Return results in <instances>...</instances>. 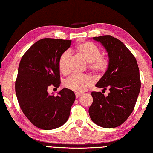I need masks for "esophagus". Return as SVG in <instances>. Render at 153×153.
<instances>
[{
	"label": "esophagus",
	"mask_w": 153,
	"mask_h": 153,
	"mask_svg": "<svg viewBox=\"0 0 153 153\" xmlns=\"http://www.w3.org/2000/svg\"><path fill=\"white\" fill-rule=\"evenodd\" d=\"M81 95H82L81 93H76V98L79 97Z\"/></svg>",
	"instance_id": "34e87169"
}]
</instances>
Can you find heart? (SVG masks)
<instances>
[{
    "label": "heart",
    "mask_w": 153,
    "mask_h": 153,
    "mask_svg": "<svg viewBox=\"0 0 153 153\" xmlns=\"http://www.w3.org/2000/svg\"><path fill=\"white\" fill-rule=\"evenodd\" d=\"M76 51L88 63L90 70L96 74H102L107 70L109 62L106 56L100 55V49L94 44L84 42L77 46ZM70 53L65 51L61 55L59 60V70L63 74H69L70 71ZM94 83V80L88 76L73 75L64 82L66 88L76 92H82L88 88Z\"/></svg>",
    "instance_id": "b5f03b06"
}]
</instances>
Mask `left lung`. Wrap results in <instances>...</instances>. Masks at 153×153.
Instances as JSON below:
<instances>
[{"instance_id": "1", "label": "left lung", "mask_w": 153, "mask_h": 153, "mask_svg": "<svg viewBox=\"0 0 153 153\" xmlns=\"http://www.w3.org/2000/svg\"><path fill=\"white\" fill-rule=\"evenodd\" d=\"M105 48L109 65L96 84L110 92L107 97L92 92L89 115L97 125L113 128L121 125L131 115L140 90L141 82L136 59L124 44L109 35L94 37Z\"/></svg>"}]
</instances>
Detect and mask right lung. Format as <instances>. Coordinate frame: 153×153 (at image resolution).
Segmentation results:
<instances>
[{"label":"right lung","mask_w":153,"mask_h":153,"mask_svg":"<svg viewBox=\"0 0 153 153\" xmlns=\"http://www.w3.org/2000/svg\"><path fill=\"white\" fill-rule=\"evenodd\" d=\"M71 43L68 40L43 38L33 44L21 59L15 92L23 113L38 128H57L70 115L75 93L65 88L57 96L50 95L47 89L60 86L59 60Z\"/></svg>","instance_id":"right-lung-1"}]
</instances>
